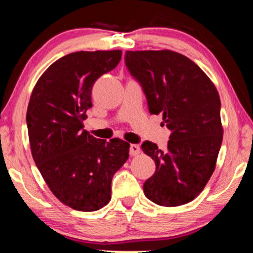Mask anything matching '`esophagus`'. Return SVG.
Instances as JSON below:
<instances>
[{
    "mask_svg": "<svg viewBox=\"0 0 253 253\" xmlns=\"http://www.w3.org/2000/svg\"><path fill=\"white\" fill-rule=\"evenodd\" d=\"M140 153V147L139 145L137 144H131L130 145V155H132V157H134V155H138Z\"/></svg>",
    "mask_w": 253,
    "mask_h": 253,
    "instance_id": "esophagus-1",
    "label": "esophagus"
}]
</instances>
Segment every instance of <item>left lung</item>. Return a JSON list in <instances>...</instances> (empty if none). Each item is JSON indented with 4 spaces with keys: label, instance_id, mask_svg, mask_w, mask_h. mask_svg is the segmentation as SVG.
<instances>
[{
    "label": "left lung",
    "instance_id": "left-lung-1",
    "mask_svg": "<svg viewBox=\"0 0 253 253\" xmlns=\"http://www.w3.org/2000/svg\"><path fill=\"white\" fill-rule=\"evenodd\" d=\"M127 70L143 87L151 114H162L171 131L166 151L152 141L141 150L155 162L144 193L160 206H179L196 198L212 176L222 144L220 96L205 72L172 50L126 53Z\"/></svg>",
    "mask_w": 253,
    "mask_h": 253
}]
</instances>
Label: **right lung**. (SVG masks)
I'll return each instance as SVG.
<instances>
[{"mask_svg": "<svg viewBox=\"0 0 253 253\" xmlns=\"http://www.w3.org/2000/svg\"><path fill=\"white\" fill-rule=\"evenodd\" d=\"M121 50L76 51L54 62L34 86L26 113L33 160L54 196L93 212L112 198V179L130 144L98 139L83 129L96 79L120 63Z\"/></svg>", "mask_w": 253, "mask_h": 253, "instance_id": "right-lung-1", "label": "right lung"}]
</instances>
